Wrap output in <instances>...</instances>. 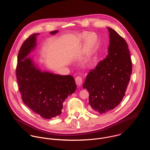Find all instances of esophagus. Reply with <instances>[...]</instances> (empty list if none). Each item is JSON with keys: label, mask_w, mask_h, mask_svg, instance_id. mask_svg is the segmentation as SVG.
Listing matches in <instances>:
<instances>
[{"label": "esophagus", "mask_w": 150, "mask_h": 150, "mask_svg": "<svg viewBox=\"0 0 150 150\" xmlns=\"http://www.w3.org/2000/svg\"><path fill=\"white\" fill-rule=\"evenodd\" d=\"M83 81V79L82 77L80 76H78L75 78V81H76V83L77 86H81L82 84Z\"/></svg>", "instance_id": "obj_1"}]
</instances>
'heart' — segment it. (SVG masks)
<instances>
[{"mask_svg": "<svg viewBox=\"0 0 150 150\" xmlns=\"http://www.w3.org/2000/svg\"><path fill=\"white\" fill-rule=\"evenodd\" d=\"M80 39L82 40H86L84 52L86 55L93 52L99 43V36L95 32H91L89 34L86 32H83L80 35Z\"/></svg>", "mask_w": 150, "mask_h": 150, "instance_id": "1", "label": "heart"}]
</instances>
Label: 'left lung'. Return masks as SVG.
Returning <instances> with one entry per match:
<instances>
[{
    "mask_svg": "<svg viewBox=\"0 0 150 150\" xmlns=\"http://www.w3.org/2000/svg\"><path fill=\"white\" fill-rule=\"evenodd\" d=\"M107 29L110 39L108 54L89 71L83 84L89 93V105L100 114L114 109L120 103L132 71L128 44L114 29Z\"/></svg>",
    "mask_w": 150,
    "mask_h": 150,
    "instance_id": "obj_1",
    "label": "left lung"
}]
</instances>
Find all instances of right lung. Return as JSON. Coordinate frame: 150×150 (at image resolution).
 <instances>
[{"instance_id":"obj_1","label":"right lung","mask_w":150,"mask_h":150,"mask_svg":"<svg viewBox=\"0 0 150 150\" xmlns=\"http://www.w3.org/2000/svg\"><path fill=\"white\" fill-rule=\"evenodd\" d=\"M57 32V30L50 33ZM38 35H31L22 44L18 55L16 77L25 105L42 118L51 119L62 113L63 102L77 86L71 76L42 72L30 59L25 58L35 48Z\"/></svg>"}]
</instances>
